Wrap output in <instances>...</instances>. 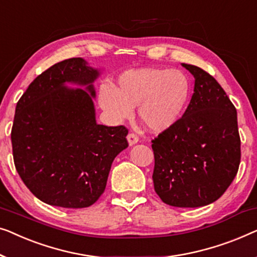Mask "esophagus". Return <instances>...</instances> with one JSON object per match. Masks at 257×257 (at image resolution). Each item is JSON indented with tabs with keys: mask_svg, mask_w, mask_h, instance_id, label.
Wrapping results in <instances>:
<instances>
[{
	"mask_svg": "<svg viewBox=\"0 0 257 257\" xmlns=\"http://www.w3.org/2000/svg\"><path fill=\"white\" fill-rule=\"evenodd\" d=\"M127 139H128V143H129V146H134V144H136V143L139 142V141H140V137L137 136L136 134H134V133H130V134H128Z\"/></svg>",
	"mask_w": 257,
	"mask_h": 257,
	"instance_id": "1",
	"label": "esophagus"
}]
</instances>
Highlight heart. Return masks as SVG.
<instances>
[{"label":"heart","mask_w":257,"mask_h":257,"mask_svg":"<svg viewBox=\"0 0 257 257\" xmlns=\"http://www.w3.org/2000/svg\"><path fill=\"white\" fill-rule=\"evenodd\" d=\"M190 97V81L179 70L141 68L122 73L116 88L101 85L97 101L114 122L129 118L137 106L141 121L153 132L173 127L185 110Z\"/></svg>","instance_id":"obj_1"}]
</instances>
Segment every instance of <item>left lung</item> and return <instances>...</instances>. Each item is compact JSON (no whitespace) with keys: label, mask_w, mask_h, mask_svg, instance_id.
Returning a JSON list of instances; mask_svg holds the SVG:
<instances>
[{"label":"left lung","mask_w":257,"mask_h":257,"mask_svg":"<svg viewBox=\"0 0 257 257\" xmlns=\"http://www.w3.org/2000/svg\"><path fill=\"white\" fill-rule=\"evenodd\" d=\"M196 79L185 113L151 141L156 193L175 207L218 200L235 178L241 161L236 109L211 74L183 64Z\"/></svg>","instance_id":"1"}]
</instances>
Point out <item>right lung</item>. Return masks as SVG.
<instances>
[{"instance_id":"right-lung-1","label":"right lung","mask_w":257,"mask_h":257,"mask_svg":"<svg viewBox=\"0 0 257 257\" xmlns=\"http://www.w3.org/2000/svg\"><path fill=\"white\" fill-rule=\"evenodd\" d=\"M99 72L81 58L57 63L29 85L12 128L15 168L45 204L64 208L93 205L104 192L114 158L128 147L124 125L95 122L92 82ZM87 84L91 95L64 87Z\"/></svg>"}]
</instances>
